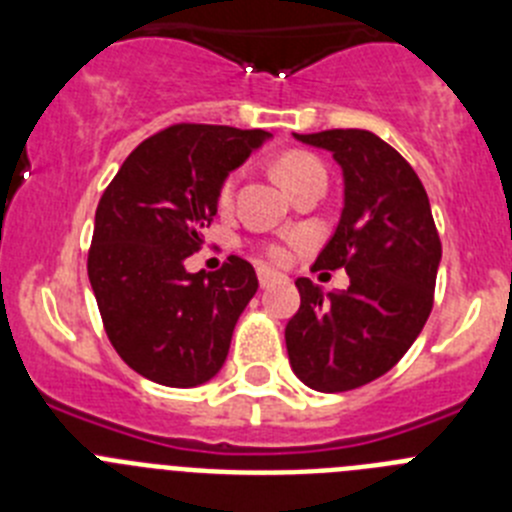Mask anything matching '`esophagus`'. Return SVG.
<instances>
[{"label":"esophagus","mask_w":512,"mask_h":512,"mask_svg":"<svg viewBox=\"0 0 512 512\" xmlns=\"http://www.w3.org/2000/svg\"><path fill=\"white\" fill-rule=\"evenodd\" d=\"M279 274L274 269H269V266H259V284L261 287H271V284L277 282Z\"/></svg>","instance_id":"1"}]
</instances>
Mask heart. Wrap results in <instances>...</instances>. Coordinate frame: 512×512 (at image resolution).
Returning <instances> with one entry per match:
<instances>
[{
  "label": "heart",
  "mask_w": 512,
  "mask_h": 512,
  "mask_svg": "<svg viewBox=\"0 0 512 512\" xmlns=\"http://www.w3.org/2000/svg\"><path fill=\"white\" fill-rule=\"evenodd\" d=\"M274 171H277L279 182L287 187V192H295V189L300 187V184H305L307 179L325 176V169L318 158L302 151H289L284 153V156H279L277 164H274ZM235 184H238V174H230L223 182V187H220V202H223V205H228V202L233 200ZM269 256L271 259H284V248L271 246Z\"/></svg>",
  "instance_id": "heart-1"
}]
</instances>
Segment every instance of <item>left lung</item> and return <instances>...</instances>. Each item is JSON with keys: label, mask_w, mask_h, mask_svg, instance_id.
<instances>
[{"label": "left lung", "mask_w": 512, "mask_h": 512, "mask_svg": "<svg viewBox=\"0 0 512 512\" xmlns=\"http://www.w3.org/2000/svg\"><path fill=\"white\" fill-rule=\"evenodd\" d=\"M333 153L343 212L315 266L346 269L348 289L297 279L300 310L284 328L292 372L310 390L346 392L374 382L405 356L431 315L441 238L413 166L369 130L297 135Z\"/></svg>", "instance_id": "8db88e82"}]
</instances>
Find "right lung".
Returning <instances> with one entry per match:
<instances>
[{"mask_svg": "<svg viewBox=\"0 0 512 512\" xmlns=\"http://www.w3.org/2000/svg\"><path fill=\"white\" fill-rule=\"evenodd\" d=\"M269 133L179 122L125 158L94 215L89 282L107 338L140 377L197 387L228 356L233 328L259 289L241 256L189 274L220 187Z\"/></svg>", "mask_w": 512, "mask_h": 512, "instance_id": "add662e5", "label": "right lung"}]
</instances>
